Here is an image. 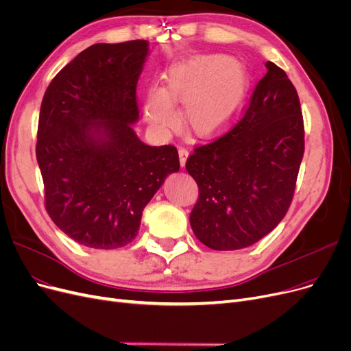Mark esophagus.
<instances>
[{"label": "esophagus", "instance_id": "34e87169", "mask_svg": "<svg viewBox=\"0 0 351 351\" xmlns=\"http://www.w3.org/2000/svg\"><path fill=\"white\" fill-rule=\"evenodd\" d=\"M178 152H179V162H180V166L184 167L185 163H186L188 156H189V152H188V149L184 147V146H179V147H178Z\"/></svg>", "mask_w": 351, "mask_h": 351}]
</instances>
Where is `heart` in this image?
I'll return each mask as SVG.
<instances>
[{"mask_svg":"<svg viewBox=\"0 0 351 351\" xmlns=\"http://www.w3.org/2000/svg\"><path fill=\"white\" fill-rule=\"evenodd\" d=\"M244 93L245 77L236 63L221 56H199L169 72L163 89H149L145 115L156 130H167L178 121L172 104L182 102L185 124L206 136L234 117Z\"/></svg>","mask_w":351,"mask_h":351,"instance_id":"1","label":"heart"}]
</instances>
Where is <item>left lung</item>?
I'll use <instances>...</instances> for the list:
<instances>
[{
  "label": "left lung",
  "instance_id": "obj_1",
  "mask_svg": "<svg viewBox=\"0 0 351 351\" xmlns=\"http://www.w3.org/2000/svg\"><path fill=\"white\" fill-rule=\"evenodd\" d=\"M241 119L195 147L186 171L199 189L189 215L193 234L213 250L257 243L287 215L304 158L301 102L274 62Z\"/></svg>",
  "mask_w": 351,
  "mask_h": 351
}]
</instances>
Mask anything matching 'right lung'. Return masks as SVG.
<instances>
[{
    "label": "right lung",
    "mask_w": 351,
    "mask_h": 351,
    "mask_svg": "<svg viewBox=\"0 0 351 351\" xmlns=\"http://www.w3.org/2000/svg\"><path fill=\"white\" fill-rule=\"evenodd\" d=\"M146 40L97 43L49 84L36 158L49 217L85 247H124L138 234L145 206L179 171L175 146L152 147L132 127Z\"/></svg>",
    "instance_id": "obj_1"
}]
</instances>
